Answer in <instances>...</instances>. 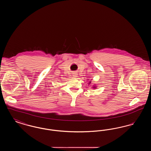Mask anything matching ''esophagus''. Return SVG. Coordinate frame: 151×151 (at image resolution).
Wrapping results in <instances>:
<instances>
[{
	"instance_id": "34e87169",
	"label": "esophagus",
	"mask_w": 151,
	"mask_h": 151,
	"mask_svg": "<svg viewBox=\"0 0 151 151\" xmlns=\"http://www.w3.org/2000/svg\"><path fill=\"white\" fill-rule=\"evenodd\" d=\"M73 76H77V75H78V74H77L76 72L73 73Z\"/></svg>"
}]
</instances>
